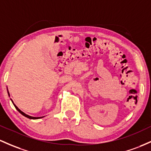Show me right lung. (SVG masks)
Masks as SVG:
<instances>
[{
    "label": "right lung",
    "mask_w": 151,
    "mask_h": 151,
    "mask_svg": "<svg viewBox=\"0 0 151 151\" xmlns=\"http://www.w3.org/2000/svg\"><path fill=\"white\" fill-rule=\"evenodd\" d=\"M7 91H8V96H9V97H10V94H9V92H8V88H7ZM11 101H12V100H11ZM12 102H13V104H14V105L15 106V107H16V110H17L18 111H19V112H20V113L21 114V115H23L24 116H25V117H28V118H29V119H32V120H36V119H40V118H42V117H32V116H30V115H26V113H24V112H22V111H21V110H20V109H19V107H18L17 106H16V105H15V104L14 103V102H13V101H12Z\"/></svg>",
    "instance_id": "obj_1"
}]
</instances>
